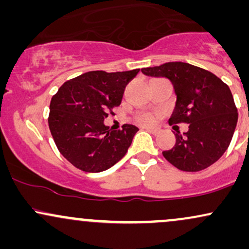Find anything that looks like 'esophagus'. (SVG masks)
<instances>
[{"mask_svg":"<svg viewBox=\"0 0 249 249\" xmlns=\"http://www.w3.org/2000/svg\"><path fill=\"white\" fill-rule=\"evenodd\" d=\"M145 130H147V131H150L151 133L152 134H157L158 133V130H157V128H154V127H144Z\"/></svg>","mask_w":249,"mask_h":249,"instance_id":"34e87169","label":"esophagus"}]
</instances>
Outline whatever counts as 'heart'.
Segmentation results:
<instances>
[{"mask_svg":"<svg viewBox=\"0 0 249 249\" xmlns=\"http://www.w3.org/2000/svg\"><path fill=\"white\" fill-rule=\"evenodd\" d=\"M136 122L139 123L141 125L148 126V125L154 124V122H156V117H154L152 113L139 112L138 115L136 116Z\"/></svg>","mask_w":249,"mask_h":249,"instance_id":"heart-1","label":"heart"}]
</instances>
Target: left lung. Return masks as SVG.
<instances>
[{
    "label": "left lung",
    "mask_w": 249,
    "mask_h": 249,
    "mask_svg": "<svg viewBox=\"0 0 249 249\" xmlns=\"http://www.w3.org/2000/svg\"><path fill=\"white\" fill-rule=\"evenodd\" d=\"M142 72L172 82L177 103L168 123L188 124L187 132H177L176 145L162 152L165 159L186 172L214 164L230 146L238 123V108L228 85L210 71L184 62L142 68Z\"/></svg>",
    "instance_id": "obj_1"
}]
</instances>
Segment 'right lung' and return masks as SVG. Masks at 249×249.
Returning a JSON list of instances; mask_svg holds the SVG:
<instances>
[{
  "label": "right lung",
  "instance_id": "obj_1",
  "mask_svg": "<svg viewBox=\"0 0 249 249\" xmlns=\"http://www.w3.org/2000/svg\"><path fill=\"white\" fill-rule=\"evenodd\" d=\"M138 72L89 71L65 82L53 96L50 132L59 152L73 166L102 172L126 154L138 127L124 124L122 130H111L104 119L121 104L127 83Z\"/></svg>",
  "mask_w": 249,
  "mask_h": 249
}]
</instances>
